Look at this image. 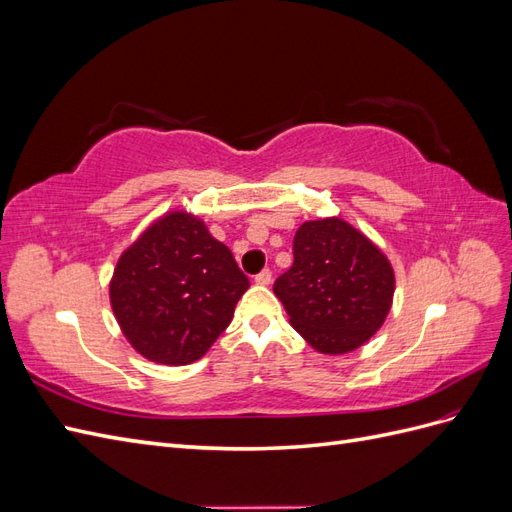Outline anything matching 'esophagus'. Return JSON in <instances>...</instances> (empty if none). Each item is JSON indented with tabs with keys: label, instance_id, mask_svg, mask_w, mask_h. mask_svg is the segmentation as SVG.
I'll use <instances>...</instances> for the list:
<instances>
[{
	"label": "esophagus",
	"instance_id": "34e87169",
	"mask_svg": "<svg viewBox=\"0 0 512 512\" xmlns=\"http://www.w3.org/2000/svg\"><path fill=\"white\" fill-rule=\"evenodd\" d=\"M256 284H260V286L271 284V271H269V269H262V271L256 275Z\"/></svg>",
	"mask_w": 512,
	"mask_h": 512
}]
</instances>
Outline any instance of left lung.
I'll list each match as a JSON object with an SVG mask.
<instances>
[{"instance_id": "8db88e82", "label": "left lung", "mask_w": 512, "mask_h": 512, "mask_svg": "<svg viewBox=\"0 0 512 512\" xmlns=\"http://www.w3.org/2000/svg\"><path fill=\"white\" fill-rule=\"evenodd\" d=\"M294 262L273 284L290 324L322 354L361 348L382 327L393 305L389 258L342 218L299 226Z\"/></svg>"}]
</instances>
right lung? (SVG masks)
I'll list each match as a JSON object with an SVG mask.
<instances>
[{
    "label": "right lung",
    "instance_id": "add662e5",
    "mask_svg": "<svg viewBox=\"0 0 512 512\" xmlns=\"http://www.w3.org/2000/svg\"><path fill=\"white\" fill-rule=\"evenodd\" d=\"M250 288L235 256L188 211H168L117 260L108 294L121 333L160 365L198 361Z\"/></svg>",
    "mask_w": 512,
    "mask_h": 512
}]
</instances>
